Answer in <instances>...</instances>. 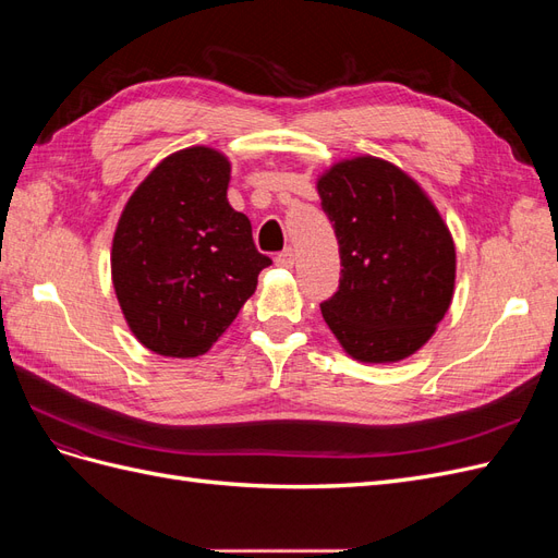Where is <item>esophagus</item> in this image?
<instances>
[{
    "label": "esophagus",
    "instance_id": "obj_1",
    "mask_svg": "<svg viewBox=\"0 0 558 558\" xmlns=\"http://www.w3.org/2000/svg\"><path fill=\"white\" fill-rule=\"evenodd\" d=\"M275 263L279 265V267H293V263H295V251L293 248H283L279 256L275 258Z\"/></svg>",
    "mask_w": 558,
    "mask_h": 558
}]
</instances>
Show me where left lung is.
<instances>
[{
	"instance_id": "1",
	"label": "left lung",
	"mask_w": 558,
	"mask_h": 558,
	"mask_svg": "<svg viewBox=\"0 0 558 558\" xmlns=\"http://www.w3.org/2000/svg\"><path fill=\"white\" fill-rule=\"evenodd\" d=\"M340 244V289L320 302L349 356L396 363L445 318L456 277L451 234L433 202L396 165L361 156L316 183Z\"/></svg>"
}]
</instances>
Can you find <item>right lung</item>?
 I'll list each match as a JSON object with an SVG mask.
<instances>
[{
  "mask_svg": "<svg viewBox=\"0 0 558 558\" xmlns=\"http://www.w3.org/2000/svg\"><path fill=\"white\" fill-rule=\"evenodd\" d=\"M230 162L207 146L165 158L132 193L111 248L116 298L137 340L193 359L226 332L272 265L228 202Z\"/></svg>",
  "mask_w": 558,
  "mask_h": 558,
  "instance_id": "1",
  "label": "right lung"
}]
</instances>
